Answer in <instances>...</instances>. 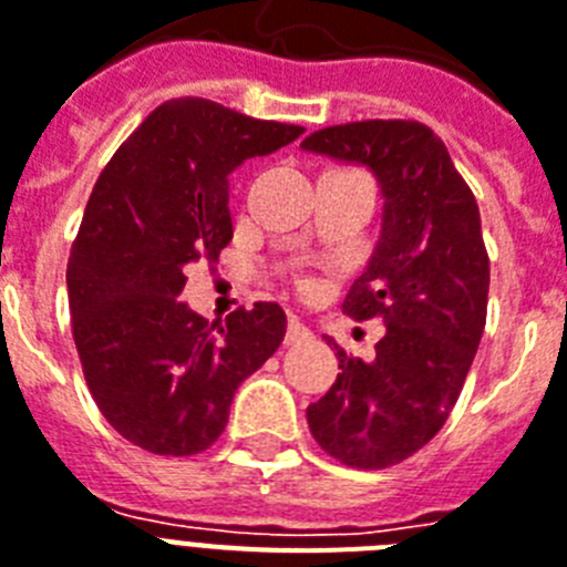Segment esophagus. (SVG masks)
<instances>
[{
    "label": "esophagus",
    "instance_id": "1",
    "mask_svg": "<svg viewBox=\"0 0 567 567\" xmlns=\"http://www.w3.org/2000/svg\"><path fill=\"white\" fill-rule=\"evenodd\" d=\"M312 339L310 327H303L298 318H289V327H287V344H301V341Z\"/></svg>",
    "mask_w": 567,
    "mask_h": 567
}]
</instances>
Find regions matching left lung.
<instances>
[{
	"instance_id": "left-lung-1",
	"label": "left lung",
	"mask_w": 567,
	"mask_h": 567,
	"mask_svg": "<svg viewBox=\"0 0 567 567\" xmlns=\"http://www.w3.org/2000/svg\"><path fill=\"white\" fill-rule=\"evenodd\" d=\"M303 150L373 171L385 205L368 269L341 310L382 318L377 357H348L307 409L327 455L357 470H385L432 441L461 396L486 324L489 257L478 203L420 121H353L318 130Z\"/></svg>"
}]
</instances>
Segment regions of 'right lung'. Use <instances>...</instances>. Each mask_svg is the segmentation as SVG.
Instances as JSON below:
<instances>
[{
    "label": "right lung",
    "mask_w": 567,
    "mask_h": 567,
    "mask_svg": "<svg viewBox=\"0 0 567 567\" xmlns=\"http://www.w3.org/2000/svg\"><path fill=\"white\" fill-rule=\"evenodd\" d=\"M301 133L173 97L97 176L65 269L72 333L101 414L153 455L205 452L226 429L234 391L284 341L278 303L208 324L179 295L185 266L214 264L231 240L228 173Z\"/></svg>",
    "instance_id": "right-lung-1"
}]
</instances>
